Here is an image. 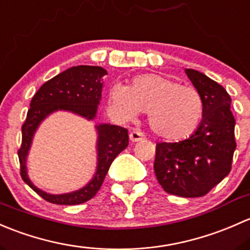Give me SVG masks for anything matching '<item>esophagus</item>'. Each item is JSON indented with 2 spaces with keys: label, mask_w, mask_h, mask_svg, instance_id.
<instances>
[{
  "label": "esophagus",
  "mask_w": 250,
  "mask_h": 250,
  "mask_svg": "<svg viewBox=\"0 0 250 250\" xmlns=\"http://www.w3.org/2000/svg\"><path fill=\"white\" fill-rule=\"evenodd\" d=\"M128 137H130V140L132 141V142H140V141L144 140V133L141 132V131H138V130H133V131H131L130 135H128Z\"/></svg>",
  "instance_id": "obj_1"
}]
</instances>
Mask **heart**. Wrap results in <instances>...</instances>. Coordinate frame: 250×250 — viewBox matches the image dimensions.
<instances>
[{
    "label": "heart",
    "mask_w": 250,
    "mask_h": 250,
    "mask_svg": "<svg viewBox=\"0 0 250 250\" xmlns=\"http://www.w3.org/2000/svg\"><path fill=\"white\" fill-rule=\"evenodd\" d=\"M108 102L124 120L133 119L142 110L148 112L150 128L167 141L189 137L203 117L202 97L195 87L156 73L135 77L130 87L113 84Z\"/></svg>",
    "instance_id": "1"
}]
</instances>
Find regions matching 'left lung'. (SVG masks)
I'll return each instance as SVG.
<instances>
[{"label": "left lung", "instance_id": "obj_1", "mask_svg": "<svg viewBox=\"0 0 250 250\" xmlns=\"http://www.w3.org/2000/svg\"><path fill=\"white\" fill-rule=\"evenodd\" d=\"M184 72L202 97V120L187 140L156 144L154 171L168 194L200 197L230 173L236 120L230 95L220 84L196 69Z\"/></svg>", "mask_w": 250, "mask_h": 250}]
</instances>
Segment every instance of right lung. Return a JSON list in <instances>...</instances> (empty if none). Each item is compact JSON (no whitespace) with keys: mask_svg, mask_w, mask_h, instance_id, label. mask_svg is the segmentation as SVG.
Instances as JSON below:
<instances>
[{"mask_svg":"<svg viewBox=\"0 0 250 250\" xmlns=\"http://www.w3.org/2000/svg\"><path fill=\"white\" fill-rule=\"evenodd\" d=\"M107 71L100 66H73L49 79L38 89L30 104L26 120L22 125L21 148L18 151L22 181L45 201L55 205L73 206L89 201L96 195L104 181L113 160L127 146V130L122 126L95 125L96 138V169L84 187L63 194H50L33 184L27 172V158L33 137L47 118L56 112H68L86 120H95L101 102L104 77Z\"/></svg>","mask_w":250,"mask_h":250,"instance_id":"add662e5","label":"right lung"}]
</instances>
